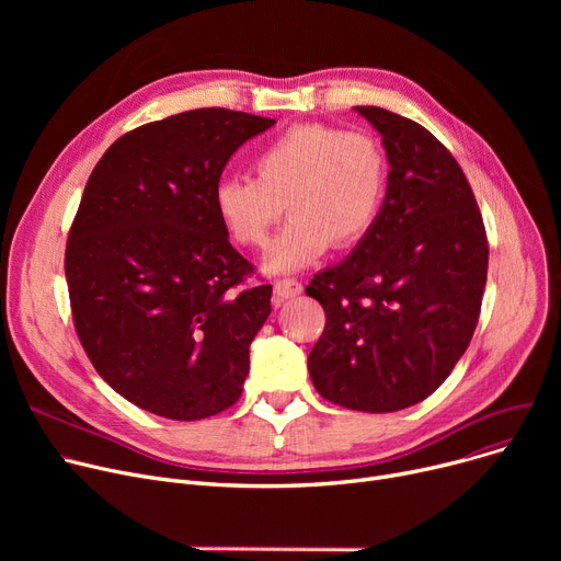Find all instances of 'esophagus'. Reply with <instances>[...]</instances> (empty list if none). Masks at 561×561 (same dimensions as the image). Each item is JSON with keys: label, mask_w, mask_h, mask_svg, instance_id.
I'll use <instances>...</instances> for the list:
<instances>
[{"label": "esophagus", "mask_w": 561, "mask_h": 561, "mask_svg": "<svg viewBox=\"0 0 561 561\" xmlns=\"http://www.w3.org/2000/svg\"><path fill=\"white\" fill-rule=\"evenodd\" d=\"M273 288H275V300L277 302L298 298L300 293H302V284L298 279H277Z\"/></svg>", "instance_id": "34e87169"}]
</instances>
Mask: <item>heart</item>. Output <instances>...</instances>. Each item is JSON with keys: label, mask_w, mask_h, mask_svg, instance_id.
Instances as JSON below:
<instances>
[{"label": "heart", "mask_w": 561, "mask_h": 561, "mask_svg": "<svg viewBox=\"0 0 561 561\" xmlns=\"http://www.w3.org/2000/svg\"><path fill=\"white\" fill-rule=\"evenodd\" d=\"M252 168L256 180H222L214 206L229 239L243 248L265 245L286 206L290 222L261 263L273 277L309 268L330 243L357 245L377 222L389 186V159L373 134L322 123L282 131Z\"/></svg>", "instance_id": "heart-1"}]
</instances>
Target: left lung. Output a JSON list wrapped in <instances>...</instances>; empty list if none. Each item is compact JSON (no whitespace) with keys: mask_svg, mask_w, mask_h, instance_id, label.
I'll return each mask as SVG.
<instances>
[{"mask_svg":"<svg viewBox=\"0 0 561 561\" xmlns=\"http://www.w3.org/2000/svg\"><path fill=\"white\" fill-rule=\"evenodd\" d=\"M355 111L381 136L389 186L373 229L307 286L328 316L309 375L330 402L389 414L423 402L461 359L489 245L476 195L444 142L398 113Z\"/></svg>","mask_w":561,"mask_h":561,"instance_id":"left-lung-1","label":"left lung"}]
</instances>
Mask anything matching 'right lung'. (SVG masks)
I'll use <instances>...</instances> for the list:
<instances>
[{"mask_svg":"<svg viewBox=\"0 0 561 561\" xmlns=\"http://www.w3.org/2000/svg\"><path fill=\"white\" fill-rule=\"evenodd\" d=\"M273 117L195 108L117 138L83 188L66 248L75 328L106 385L172 421L241 398L273 286L229 243L214 191Z\"/></svg>","mask_w":561,"mask_h":561,"instance_id":"obj_1","label":"right lung"}]
</instances>
